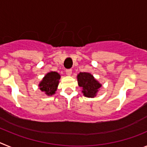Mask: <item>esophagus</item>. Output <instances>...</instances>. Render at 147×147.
Wrapping results in <instances>:
<instances>
[{"instance_id": "34e87169", "label": "esophagus", "mask_w": 147, "mask_h": 147, "mask_svg": "<svg viewBox=\"0 0 147 147\" xmlns=\"http://www.w3.org/2000/svg\"><path fill=\"white\" fill-rule=\"evenodd\" d=\"M71 74H72V70L71 69L66 70V74H67V76H71Z\"/></svg>"}]
</instances>
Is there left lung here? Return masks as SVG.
Wrapping results in <instances>:
<instances>
[{
	"label": "left lung",
	"instance_id": "left-lung-1",
	"mask_svg": "<svg viewBox=\"0 0 147 147\" xmlns=\"http://www.w3.org/2000/svg\"><path fill=\"white\" fill-rule=\"evenodd\" d=\"M79 86L82 88V92L85 97L94 98L102 87V84L97 81L94 76L88 72H80L76 76Z\"/></svg>",
	"mask_w": 147,
	"mask_h": 147
}]
</instances>
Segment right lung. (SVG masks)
I'll list each match as a JSON object with an SVG mask.
<instances>
[{
	"label": "right lung",
	"instance_id": "add662e5",
	"mask_svg": "<svg viewBox=\"0 0 147 147\" xmlns=\"http://www.w3.org/2000/svg\"><path fill=\"white\" fill-rule=\"evenodd\" d=\"M60 75L55 71H50L45 75L42 80L39 83V88L49 96L55 94L59 85Z\"/></svg>",
	"mask_w": 147,
	"mask_h": 147
}]
</instances>
